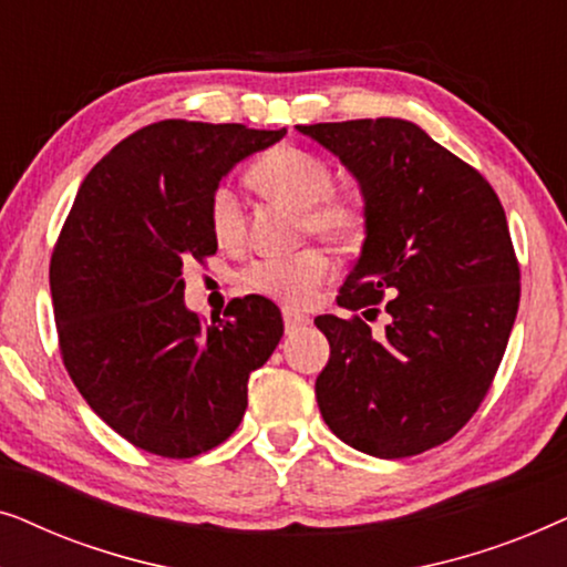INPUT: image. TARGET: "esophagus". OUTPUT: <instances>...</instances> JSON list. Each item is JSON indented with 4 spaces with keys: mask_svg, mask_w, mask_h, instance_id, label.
Segmentation results:
<instances>
[{
    "mask_svg": "<svg viewBox=\"0 0 567 567\" xmlns=\"http://www.w3.org/2000/svg\"><path fill=\"white\" fill-rule=\"evenodd\" d=\"M284 324H286V330L305 328V324H309V317L297 312V309H291V307H284Z\"/></svg>",
    "mask_w": 567,
    "mask_h": 567,
    "instance_id": "esophagus-1",
    "label": "esophagus"
}]
</instances>
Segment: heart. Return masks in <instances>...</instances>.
I'll return each instance as SVG.
<instances>
[{
  "label": "heart",
  "mask_w": 567,
  "mask_h": 567,
  "mask_svg": "<svg viewBox=\"0 0 567 567\" xmlns=\"http://www.w3.org/2000/svg\"><path fill=\"white\" fill-rule=\"evenodd\" d=\"M250 181L268 196L301 208V229L336 247H353L367 235V204L353 190H332V169L324 159L297 146H276L250 167ZM208 224L219 245H235L245 235V214L237 193L219 185L208 200ZM330 258L317 247L258 260L245 274L252 291L286 305H305L317 286L328 281Z\"/></svg>",
  "instance_id": "b5f03b06"
}]
</instances>
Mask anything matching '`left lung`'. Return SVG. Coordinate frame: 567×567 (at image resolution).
Here are the masks:
<instances>
[{"label": "left lung", "instance_id": "obj_1", "mask_svg": "<svg viewBox=\"0 0 567 567\" xmlns=\"http://www.w3.org/2000/svg\"><path fill=\"white\" fill-rule=\"evenodd\" d=\"M361 185L367 239L340 289L353 317L315 324L330 361L315 394L348 446L402 460L475 415L518 312V260L491 183L402 118L297 126ZM385 317L384 331L369 321Z\"/></svg>", "mask_w": 567, "mask_h": 567}]
</instances>
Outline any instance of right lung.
I'll return each mask as SVG.
<instances>
[{
	"label": "right lung",
	"instance_id": "right-lung-1",
	"mask_svg": "<svg viewBox=\"0 0 567 567\" xmlns=\"http://www.w3.org/2000/svg\"><path fill=\"white\" fill-rule=\"evenodd\" d=\"M286 128L159 121L115 144L76 193L51 255L64 367L87 405L144 452L188 460L227 441L247 379L284 336L274 301L245 297L204 324L183 262L216 252L208 200Z\"/></svg>",
	"mask_w": 567,
	"mask_h": 567
}]
</instances>
